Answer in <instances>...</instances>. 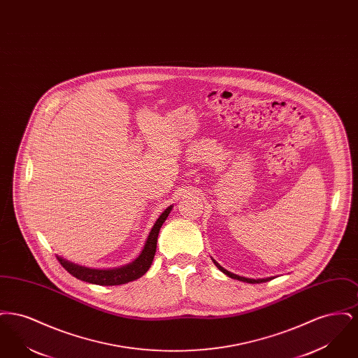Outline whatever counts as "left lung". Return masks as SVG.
<instances>
[{
  "instance_id": "1",
  "label": "left lung",
  "mask_w": 358,
  "mask_h": 358,
  "mask_svg": "<svg viewBox=\"0 0 358 358\" xmlns=\"http://www.w3.org/2000/svg\"><path fill=\"white\" fill-rule=\"evenodd\" d=\"M213 260V259H212ZM213 263L216 264V267L222 271V273H225L227 276H229V278H232V279H238V280H241V282H247V283H262V282H268V280H271L273 278H266V279H250V278H244V276H238L236 273H229V271H227L225 268H222V266L216 262V260H213Z\"/></svg>"
}]
</instances>
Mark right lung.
Instances as JSON below:
<instances>
[{"label": "right lung", "instance_id": "right-lung-1", "mask_svg": "<svg viewBox=\"0 0 358 358\" xmlns=\"http://www.w3.org/2000/svg\"><path fill=\"white\" fill-rule=\"evenodd\" d=\"M171 208H173L171 205L168 206L162 212V215L157 219V222L154 224V227L148 236V240L145 243V247H143L141 255L138 256L133 263H130L127 266H123L120 268H113V270H96V268H88V267L75 264L60 256H57V260L66 268V271H69L72 276H75L83 282L92 283V285L118 286V285L133 282L138 278H141L143 273H148V270L150 268V266L153 263L154 255H155V250H157V238H158L159 229L166 220V217L169 216Z\"/></svg>", "mask_w": 358, "mask_h": 358}]
</instances>
